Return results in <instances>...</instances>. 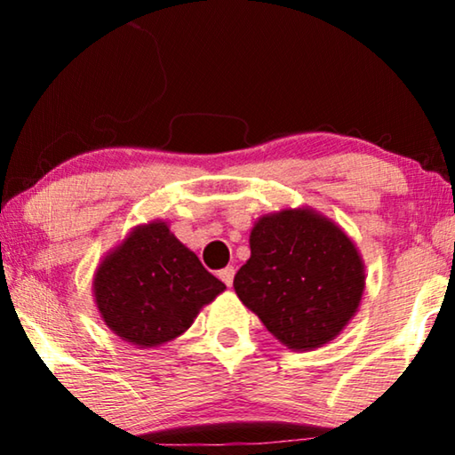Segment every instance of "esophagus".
<instances>
[{
	"instance_id": "34e87169",
	"label": "esophagus",
	"mask_w": 455,
	"mask_h": 455,
	"mask_svg": "<svg viewBox=\"0 0 455 455\" xmlns=\"http://www.w3.org/2000/svg\"><path fill=\"white\" fill-rule=\"evenodd\" d=\"M234 275H235V269L234 267H226V269L220 271V279L226 285H232L234 283Z\"/></svg>"
}]
</instances>
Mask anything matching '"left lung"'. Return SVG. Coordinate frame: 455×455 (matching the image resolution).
Segmentation results:
<instances>
[{"label": "left lung", "instance_id": "8db88e82", "mask_svg": "<svg viewBox=\"0 0 455 455\" xmlns=\"http://www.w3.org/2000/svg\"><path fill=\"white\" fill-rule=\"evenodd\" d=\"M234 290L291 350H315L347 325L364 291V263L354 242L313 209L260 217L251 259Z\"/></svg>", "mask_w": 455, "mask_h": 455}]
</instances>
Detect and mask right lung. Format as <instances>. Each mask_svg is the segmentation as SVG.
Masks as SVG:
<instances>
[{
  "instance_id": "obj_1",
  "label": "right lung",
  "mask_w": 455,
  "mask_h": 455,
  "mask_svg": "<svg viewBox=\"0 0 455 455\" xmlns=\"http://www.w3.org/2000/svg\"><path fill=\"white\" fill-rule=\"evenodd\" d=\"M223 290L226 283L204 269L165 221L134 228L101 260L92 282L105 325L140 347L176 339Z\"/></svg>"
}]
</instances>
